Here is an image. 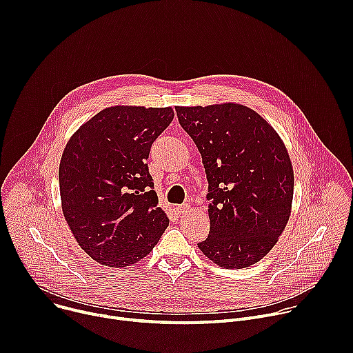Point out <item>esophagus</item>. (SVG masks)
Here are the masks:
<instances>
[{"instance_id":"1","label":"esophagus","mask_w":353,"mask_h":353,"mask_svg":"<svg viewBox=\"0 0 353 353\" xmlns=\"http://www.w3.org/2000/svg\"><path fill=\"white\" fill-rule=\"evenodd\" d=\"M188 210H190V205H188V204H181V205H177V207H176V212H177L179 215L185 214Z\"/></svg>"}]
</instances>
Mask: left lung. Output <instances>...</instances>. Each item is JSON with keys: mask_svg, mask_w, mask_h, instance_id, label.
Here are the masks:
<instances>
[{"mask_svg": "<svg viewBox=\"0 0 353 353\" xmlns=\"http://www.w3.org/2000/svg\"><path fill=\"white\" fill-rule=\"evenodd\" d=\"M208 180V237L199 250L222 268L259 263L283 232L293 199V169L276 131L254 110L225 103L176 108Z\"/></svg>", "mask_w": 353, "mask_h": 353, "instance_id": "left-lung-1", "label": "left lung"}]
</instances>
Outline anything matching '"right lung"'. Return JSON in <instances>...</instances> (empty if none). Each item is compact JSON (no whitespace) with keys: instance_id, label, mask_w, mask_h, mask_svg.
<instances>
[{"instance_id":"right-lung-1","label":"right lung","mask_w":353,"mask_h":353,"mask_svg":"<svg viewBox=\"0 0 353 353\" xmlns=\"http://www.w3.org/2000/svg\"><path fill=\"white\" fill-rule=\"evenodd\" d=\"M173 117L172 108L114 106L68 141L59 170L63 212L94 261L114 268L141 261L169 226L146 159Z\"/></svg>"}]
</instances>
